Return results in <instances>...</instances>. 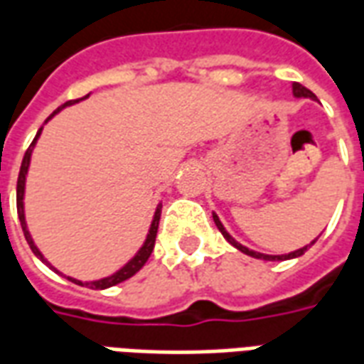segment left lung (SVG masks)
Segmentation results:
<instances>
[{
  "mask_svg": "<svg viewBox=\"0 0 364 364\" xmlns=\"http://www.w3.org/2000/svg\"><path fill=\"white\" fill-rule=\"evenodd\" d=\"M292 93H294V95H296V97H310V99H316V95H314L312 91H310V90H306L304 85H300V83H292ZM213 218H214V224H216V226H218V230H220V232H222V236L226 237V240H228L230 244L234 245V247H236V250H240V252H242V253H245V255H250V257H255V259H265V261H284V259H294V257H300V255H304L306 250H308V247H310V245L316 244V240H318V237H316V240H314V242H312V244H310V245H304V247H300V250H296V252H292V253H287V255H265V253L252 252V250H247V247H245V245L237 244L236 240H234V237L230 236L228 232H226V230H224V226H222L220 218H218V216H216V214H213Z\"/></svg>",
  "mask_w": 364,
  "mask_h": 364,
  "instance_id": "obj_1",
  "label": "left lung"
}]
</instances>
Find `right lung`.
Masks as SVG:
<instances>
[{
	"mask_svg": "<svg viewBox=\"0 0 364 364\" xmlns=\"http://www.w3.org/2000/svg\"><path fill=\"white\" fill-rule=\"evenodd\" d=\"M87 97V95H85ZM85 97H82V99H85ZM80 99H74V101H68V103H64L62 107H58L56 111L52 112L48 119H52L54 114L58 111H62L64 107H68V105H74L77 103ZM41 132H43V128H38V132H36L35 140H33V144L28 146V150L25 151V158H23V164H21V171H19V179H17V214H19V220H21V228H23V234H25V240H27V244L31 245V250H33V253H35L36 257L41 261H44L48 267H50V263L44 259L43 253L36 250L35 242H33V237H31V234H28L27 230V222H25V210H23V195H25V177H27V171H28V164H31V154H33V148H35L36 140H38V136H41ZM159 216H161V205L158 206V210H156V214H154V220H151V226H150V232H148V237H146V242H144V245L140 247V252L136 253L132 259L128 261L124 267L120 269V271H117L114 274H111V277H105V279H101V281H93V282H82L77 281V279H72V277H68L70 281L75 282V284H80V287H90V289H97V290H103V289H109V287H114V284H119V282L127 281V279H130V277H134L140 269L144 267V263L148 261V257L151 255V252H154V245H156V236H158V226H159ZM56 271V269H54Z\"/></svg>",
	"mask_w": 364,
	"mask_h": 364,
	"instance_id": "right-lung-1",
	"label": "right lung"
}]
</instances>
